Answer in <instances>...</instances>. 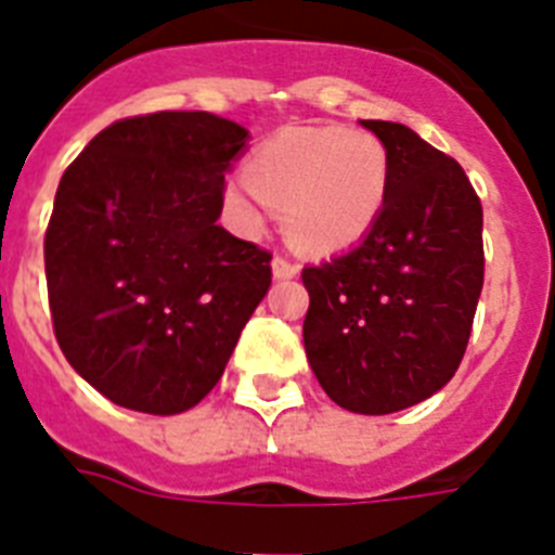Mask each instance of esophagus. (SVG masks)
<instances>
[{
  "label": "esophagus",
  "mask_w": 555,
  "mask_h": 555,
  "mask_svg": "<svg viewBox=\"0 0 555 555\" xmlns=\"http://www.w3.org/2000/svg\"><path fill=\"white\" fill-rule=\"evenodd\" d=\"M299 273V264L287 259V256H273V276L276 279H293Z\"/></svg>",
  "instance_id": "obj_1"
}]
</instances>
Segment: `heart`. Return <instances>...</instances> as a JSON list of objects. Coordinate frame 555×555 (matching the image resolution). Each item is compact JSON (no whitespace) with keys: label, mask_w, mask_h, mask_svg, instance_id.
Wrapping results in <instances>:
<instances>
[{"label":"heart","mask_w":555,"mask_h":555,"mask_svg":"<svg viewBox=\"0 0 555 555\" xmlns=\"http://www.w3.org/2000/svg\"><path fill=\"white\" fill-rule=\"evenodd\" d=\"M248 183H228L225 206L259 234L268 206L282 208L299 248L333 254L356 245L378 222L389 194V157L370 132L347 127L287 129L256 149Z\"/></svg>","instance_id":"1"}]
</instances>
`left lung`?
Returning a JSON list of instances; mask_svg holds the SVG:
<instances>
[{"mask_svg":"<svg viewBox=\"0 0 555 555\" xmlns=\"http://www.w3.org/2000/svg\"><path fill=\"white\" fill-rule=\"evenodd\" d=\"M361 124L389 157L386 206L364 242L301 270V335L338 406L389 414L431 398L463 361L486 276L482 203L463 166L409 127Z\"/></svg>","mask_w":555,"mask_h":555,"instance_id":"8db88e82","label":"left lung"}]
</instances>
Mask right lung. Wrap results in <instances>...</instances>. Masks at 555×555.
Segmentation results:
<instances>
[{"label":"right lung","instance_id":"1","mask_svg":"<svg viewBox=\"0 0 555 555\" xmlns=\"http://www.w3.org/2000/svg\"><path fill=\"white\" fill-rule=\"evenodd\" d=\"M245 141L211 112H149L109 124L64 171L44 234L53 333L118 406H197L268 293L270 250L217 225Z\"/></svg>","mask_w":555,"mask_h":555}]
</instances>
